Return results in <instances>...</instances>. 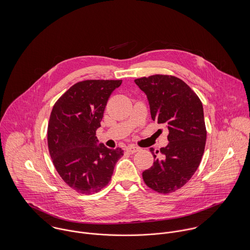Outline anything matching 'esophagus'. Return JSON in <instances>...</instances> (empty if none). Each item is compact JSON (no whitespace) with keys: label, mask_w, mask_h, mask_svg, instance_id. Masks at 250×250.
I'll list each match as a JSON object with an SVG mask.
<instances>
[{"label":"esophagus","mask_w":250,"mask_h":250,"mask_svg":"<svg viewBox=\"0 0 250 250\" xmlns=\"http://www.w3.org/2000/svg\"><path fill=\"white\" fill-rule=\"evenodd\" d=\"M126 150H127L129 153H136V152L140 151L141 148H140V147H137V146H135V145H130V146H128V147L126 148Z\"/></svg>","instance_id":"34e87169"}]
</instances>
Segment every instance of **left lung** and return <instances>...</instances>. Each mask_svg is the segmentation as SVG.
Masks as SVG:
<instances>
[{
  "label": "left lung",
  "instance_id": "left-lung-1",
  "mask_svg": "<svg viewBox=\"0 0 250 250\" xmlns=\"http://www.w3.org/2000/svg\"><path fill=\"white\" fill-rule=\"evenodd\" d=\"M146 94L151 117L166 124L168 144L154 152L153 166L143 172L144 183L159 193L182 188L198 168L206 144L207 132L203 106L195 92L181 79L153 75L135 80Z\"/></svg>",
  "mask_w": 250,
  "mask_h": 250
}]
</instances>
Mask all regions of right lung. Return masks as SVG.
Segmentation results:
<instances>
[{"instance_id": "add662e5", "label": "right lung", "mask_w": 250, "mask_h": 250, "mask_svg": "<svg viewBox=\"0 0 250 250\" xmlns=\"http://www.w3.org/2000/svg\"><path fill=\"white\" fill-rule=\"evenodd\" d=\"M121 80L79 82L54 105L47 141L53 164L62 179L79 193L91 194L104 188L123 156L119 147L98 145L96 130L101 126L107 100Z\"/></svg>"}]
</instances>
